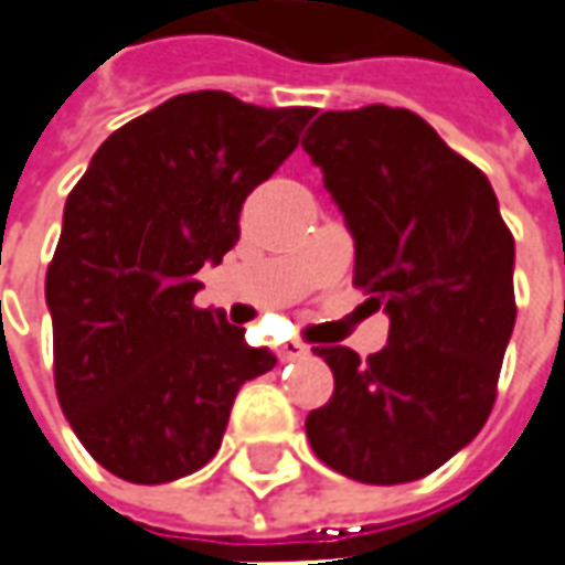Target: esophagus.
Masks as SVG:
<instances>
[{
    "label": "esophagus",
    "instance_id": "esophagus-1",
    "mask_svg": "<svg viewBox=\"0 0 565 565\" xmlns=\"http://www.w3.org/2000/svg\"><path fill=\"white\" fill-rule=\"evenodd\" d=\"M309 355V347L299 343V340H287L284 347H278V359L281 362H297V359H306Z\"/></svg>",
    "mask_w": 565,
    "mask_h": 565
}]
</instances>
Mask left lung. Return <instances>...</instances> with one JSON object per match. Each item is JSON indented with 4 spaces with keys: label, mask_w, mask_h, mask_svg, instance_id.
<instances>
[{
    "label": "left lung",
    "mask_w": 565,
    "mask_h": 565,
    "mask_svg": "<svg viewBox=\"0 0 565 565\" xmlns=\"http://www.w3.org/2000/svg\"><path fill=\"white\" fill-rule=\"evenodd\" d=\"M302 148L355 241L352 284L390 315V343L364 362L349 347L315 349L333 395L306 436L355 482H414L492 414L516 321L513 234L486 172L414 110H328Z\"/></svg>",
    "instance_id": "obj_1"
}]
</instances>
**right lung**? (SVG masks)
<instances>
[{"instance_id": "add662e5", "label": "right lung", "mask_w": 565, "mask_h": 565, "mask_svg": "<svg viewBox=\"0 0 565 565\" xmlns=\"http://www.w3.org/2000/svg\"><path fill=\"white\" fill-rule=\"evenodd\" d=\"M312 107L188 92L120 126L64 203L45 275L55 390L105 470L160 486L222 445L234 395L275 367L194 278L241 237V206L299 145Z\"/></svg>"}]
</instances>
